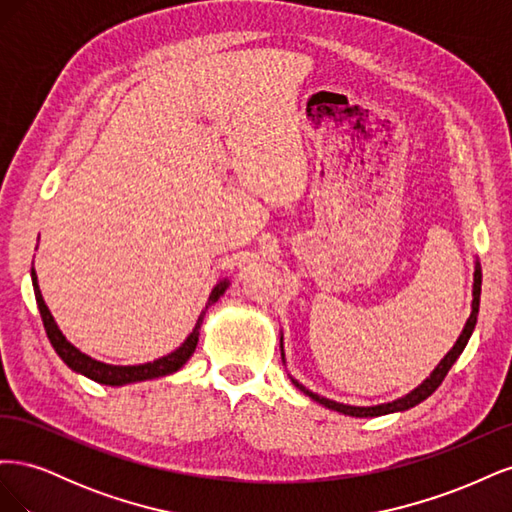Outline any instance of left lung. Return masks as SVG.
Listing matches in <instances>:
<instances>
[{"label":"left lung","mask_w":512,"mask_h":512,"mask_svg":"<svg viewBox=\"0 0 512 512\" xmlns=\"http://www.w3.org/2000/svg\"><path fill=\"white\" fill-rule=\"evenodd\" d=\"M480 284H483V273H480V265L476 262L474 267V290H472V314L466 322V327H463L459 339L455 342V346L448 350V354L444 356V359L438 363V367L431 371V376L427 380H423V384H418L414 391H410L408 395L399 397L395 401H389V404H380V406H367V408H361V406H346V404H337V401H331L327 397H320L316 393H312L309 389H305L303 384H299L294 378L292 384L297 386L299 391H303L307 397H312L314 401H318V404H322L324 408L329 410H335V412H342V414H348V416H359V418H365V416H382V414H391V412H404L408 408H414L421 404V401H425L433 391L438 389V386L442 384V380L446 378L448 369H451L455 365V361L459 359V354L463 352V348L468 346V339L476 327V316H478V305H480ZM282 361H284V346H282Z\"/></svg>","instance_id":"1"}]
</instances>
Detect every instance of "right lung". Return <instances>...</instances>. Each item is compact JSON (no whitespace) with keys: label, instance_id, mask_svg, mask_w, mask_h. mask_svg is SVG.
<instances>
[{"label":"right lung","instance_id":"add662e5","mask_svg":"<svg viewBox=\"0 0 512 512\" xmlns=\"http://www.w3.org/2000/svg\"><path fill=\"white\" fill-rule=\"evenodd\" d=\"M32 282H34V294H36V303H38V309H40V316H42L44 331H46V335H49V342L53 344L55 352L61 356V361H64L70 369L79 371V374H83V376H87L91 380H96L100 384H108V386H123V384H130V382L162 378V376H168V374H173V371L181 369L185 363H188V359L196 350L198 335H200L198 331H200V324H203V318L207 314V309L215 301H218L222 294L226 292V288H228V280H222L220 284H215V288L209 294V301H207L205 309H203V312H200V316L196 320L194 331L188 335V339H185V342L175 352L162 356V359H158V361L143 363V365H106V363H100L96 359H91V356H87L79 348H74L68 342V339L64 337V333L57 329V324H55V320H53V316L49 312V307H46V303L42 299V292H40L38 277H36L34 269H32Z\"/></svg>","mask_w":512,"mask_h":512}]
</instances>
